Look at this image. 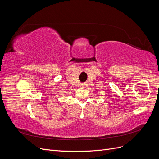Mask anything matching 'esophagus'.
<instances>
[{"instance_id":"1","label":"esophagus","mask_w":159,"mask_h":159,"mask_svg":"<svg viewBox=\"0 0 159 159\" xmlns=\"http://www.w3.org/2000/svg\"><path fill=\"white\" fill-rule=\"evenodd\" d=\"M81 87H83V88H84V87H85V84H81Z\"/></svg>"}]
</instances>
